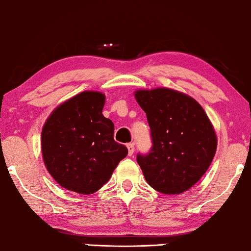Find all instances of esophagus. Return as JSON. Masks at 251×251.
<instances>
[{
    "mask_svg": "<svg viewBox=\"0 0 251 251\" xmlns=\"http://www.w3.org/2000/svg\"><path fill=\"white\" fill-rule=\"evenodd\" d=\"M126 147H128L129 156H131L132 154H133V151H135V146H133V144H128V145H126Z\"/></svg>",
    "mask_w": 251,
    "mask_h": 251,
    "instance_id": "obj_1",
    "label": "esophagus"
}]
</instances>
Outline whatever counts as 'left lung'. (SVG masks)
Wrapping results in <instances>:
<instances>
[{
	"instance_id": "1",
	"label": "left lung",
	"mask_w": 251,
	"mask_h": 251,
	"mask_svg": "<svg viewBox=\"0 0 251 251\" xmlns=\"http://www.w3.org/2000/svg\"><path fill=\"white\" fill-rule=\"evenodd\" d=\"M146 113L153 146L137 155L151 187L180 194L205 174L217 150V136L202 106L191 96L169 88L135 91Z\"/></svg>"
}]
</instances>
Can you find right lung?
<instances>
[{
    "label": "right lung",
    "mask_w": 251,
    "mask_h": 251,
    "mask_svg": "<svg viewBox=\"0 0 251 251\" xmlns=\"http://www.w3.org/2000/svg\"><path fill=\"white\" fill-rule=\"evenodd\" d=\"M105 95L83 91L47 119L41 150L47 170L61 187L92 194L107 183L128 149L116 143L114 125L102 115Z\"/></svg>",
    "instance_id": "right-lung-1"
}]
</instances>
